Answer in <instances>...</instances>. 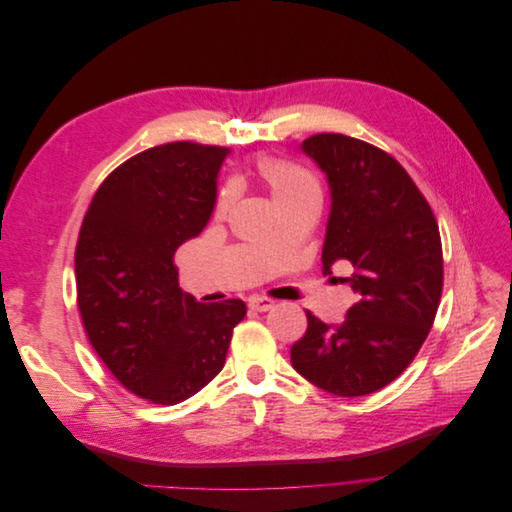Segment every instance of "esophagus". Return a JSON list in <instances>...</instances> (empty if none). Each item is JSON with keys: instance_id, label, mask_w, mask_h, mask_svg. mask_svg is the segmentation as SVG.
<instances>
[{"instance_id": "obj_1", "label": "esophagus", "mask_w": 512, "mask_h": 512, "mask_svg": "<svg viewBox=\"0 0 512 512\" xmlns=\"http://www.w3.org/2000/svg\"><path fill=\"white\" fill-rule=\"evenodd\" d=\"M247 305H250V309H254V312H269V309H273L275 301H271L267 297H250Z\"/></svg>"}]
</instances>
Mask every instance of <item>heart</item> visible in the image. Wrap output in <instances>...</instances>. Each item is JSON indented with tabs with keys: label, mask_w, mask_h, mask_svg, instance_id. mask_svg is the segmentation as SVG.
I'll return each instance as SVG.
<instances>
[{
	"label": "heart",
	"mask_w": 512,
	"mask_h": 512,
	"mask_svg": "<svg viewBox=\"0 0 512 512\" xmlns=\"http://www.w3.org/2000/svg\"><path fill=\"white\" fill-rule=\"evenodd\" d=\"M254 170L256 175L265 181L273 200L280 209L297 203V200L307 196H320V185L314 179V175L309 173L307 168L294 162L265 156L254 162ZM230 200H232V192L222 190L218 196V207H215L218 215L226 213Z\"/></svg>",
	"instance_id": "obj_1"
}]
</instances>
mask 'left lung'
I'll return each instance as SVG.
<instances>
[{
	"mask_svg": "<svg viewBox=\"0 0 512 512\" xmlns=\"http://www.w3.org/2000/svg\"><path fill=\"white\" fill-rule=\"evenodd\" d=\"M301 151L331 190L322 273L348 260L344 282L356 303L342 324L307 312L290 361L327 393H376L410 365L436 318L444 273L438 222L404 166L382 149L346 134H314Z\"/></svg>",
	"mask_w": 512,
	"mask_h": 512,
	"instance_id": "8db88e82",
	"label": "left lung"
}]
</instances>
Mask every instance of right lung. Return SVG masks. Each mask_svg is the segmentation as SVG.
Returning a JSON list of instances; mask_svg holds the SVG:
<instances>
[{
    "mask_svg": "<svg viewBox=\"0 0 512 512\" xmlns=\"http://www.w3.org/2000/svg\"><path fill=\"white\" fill-rule=\"evenodd\" d=\"M230 149L168 143L123 162L85 213L74 254L91 346L134 395L175 406L220 374L245 303H198L179 288L175 252L218 200Z\"/></svg>",
    "mask_w": 512,
    "mask_h": 512,
    "instance_id": "obj_1",
    "label": "right lung"
}]
</instances>
